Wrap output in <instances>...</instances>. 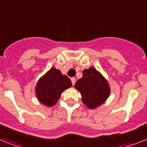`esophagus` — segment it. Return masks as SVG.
I'll return each instance as SVG.
<instances>
[{"mask_svg":"<svg viewBox=\"0 0 147 147\" xmlns=\"http://www.w3.org/2000/svg\"><path fill=\"white\" fill-rule=\"evenodd\" d=\"M71 82H72V85H75V82H76V79L73 77V78H71Z\"/></svg>","mask_w":147,"mask_h":147,"instance_id":"34e87169","label":"esophagus"}]
</instances>
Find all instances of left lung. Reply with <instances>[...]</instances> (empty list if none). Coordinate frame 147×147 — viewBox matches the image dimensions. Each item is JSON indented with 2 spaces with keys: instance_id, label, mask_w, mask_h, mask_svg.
I'll list each match as a JSON object with an SVG mask.
<instances>
[{
  "instance_id": "1",
  "label": "left lung",
  "mask_w": 147,
  "mask_h": 147,
  "mask_svg": "<svg viewBox=\"0 0 147 147\" xmlns=\"http://www.w3.org/2000/svg\"><path fill=\"white\" fill-rule=\"evenodd\" d=\"M74 88L81 93L82 101L90 109H96L105 103L110 93L107 80L93 67L82 71V77L76 82Z\"/></svg>"
}]
</instances>
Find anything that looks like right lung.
Wrapping results in <instances>:
<instances>
[{
    "instance_id": "obj_1",
    "label": "right lung",
    "mask_w": 147,
    "mask_h": 147,
    "mask_svg": "<svg viewBox=\"0 0 147 147\" xmlns=\"http://www.w3.org/2000/svg\"><path fill=\"white\" fill-rule=\"evenodd\" d=\"M71 86L72 82L69 78L53 67L37 81L36 96L40 103L51 107L57 102L62 92Z\"/></svg>"
}]
</instances>
